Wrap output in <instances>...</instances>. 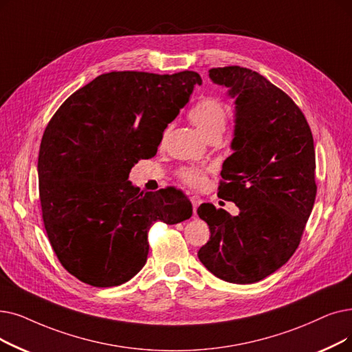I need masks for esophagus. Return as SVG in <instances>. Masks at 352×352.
Masks as SVG:
<instances>
[{
	"instance_id": "34e87169",
	"label": "esophagus",
	"mask_w": 352,
	"mask_h": 352,
	"mask_svg": "<svg viewBox=\"0 0 352 352\" xmlns=\"http://www.w3.org/2000/svg\"><path fill=\"white\" fill-rule=\"evenodd\" d=\"M201 203H203V200H201L200 197H197V195H192V197H191V204H192V211H194V214H195L198 206H200Z\"/></svg>"
}]
</instances>
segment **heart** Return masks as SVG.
I'll use <instances>...</instances> for the list:
<instances>
[{"label":"heart","instance_id":"1","mask_svg":"<svg viewBox=\"0 0 352 352\" xmlns=\"http://www.w3.org/2000/svg\"><path fill=\"white\" fill-rule=\"evenodd\" d=\"M188 118L207 140L220 138L226 131L228 111L227 106L217 98H203L188 112ZM179 181L192 188H203L207 184V170L195 166H182L177 171Z\"/></svg>","mask_w":352,"mask_h":352}]
</instances>
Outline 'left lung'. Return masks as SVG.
I'll return each instance as SVG.
<instances>
[{
	"label": "left lung",
	"instance_id": "obj_1",
	"mask_svg": "<svg viewBox=\"0 0 352 352\" xmlns=\"http://www.w3.org/2000/svg\"><path fill=\"white\" fill-rule=\"evenodd\" d=\"M210 78L237 96L234 152L223 164L219 197L240 214L198 207L211 233L198 258L226 282L254 283L282 267L302 240L318 188L314 138L299 106L262 74L226 66Z\"/></svg>",
	"mask_w": 352,
	"mask_h": 352
}]
</instances>
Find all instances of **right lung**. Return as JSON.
Instances as JSON below:
<instances>
[{"label":"right lung","mask_w":352,"mask_h":352,"mask_svg":"<svg viewBox=\"0 0 352 352\" xmlns=\"http://www.w3.org/2000/svg\"><path fill=\"white\" fill-rule=\"evenodd\" d=\"M197 72H111L76 90L44 129L38 195L50 246L62 266L95 287L118 286L146 263L157 221L192 216L177 188L144 192L128 181L188 102Z\"/></svg>","instance_id":"right-lung-1"}]
</instances>
